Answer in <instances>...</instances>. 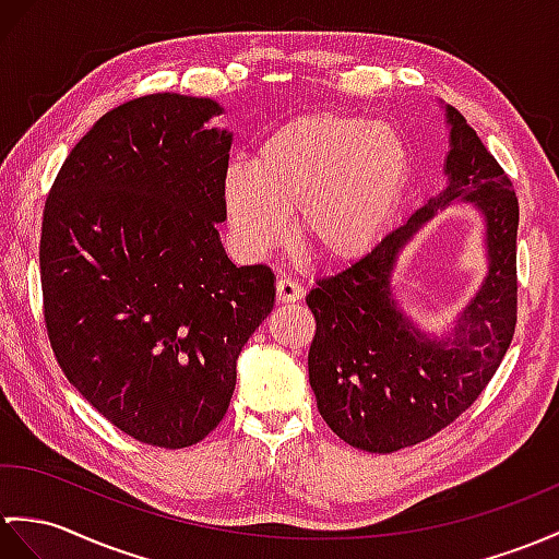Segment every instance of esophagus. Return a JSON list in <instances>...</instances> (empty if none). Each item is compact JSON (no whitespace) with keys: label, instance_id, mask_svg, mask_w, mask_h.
Listing matches in <instances>:
<instances>
[{"label":"esophagus","instance_id":"esophagus-1","mask_svg":"<svg viewBox=\"0 0 559 559\" xmlns=\"http://www.w3.org/2000/svg\"><path fill=\"white\" fill-rule=\"evenodd\" d=\"M305 297V288L297 281L288 278V276H281L276 281V300L278 302H297Z\"/></svg>","mask_w":559,"mask_h":559}]
</instances>
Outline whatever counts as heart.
I'll list each match as a JSON object with an SVG mask.
<instances>
[{"instance_id": "1", "label": "heart", "mask_w": 559, "mask_h": 559, "mask_svg": "<svg viewBox=\"0 0 559 559\" xmlns=\"http://www.w3.org/2000/svg\"><path fill=\"white\" fill-rule=\"evenodd\" d=\"M412 180V147L395 126L323 111L293 119L259 145L252 164L221 178L230 236L264 257L297 236L329 264L365 257L391 228Z\"/></svg>"}]
</instances>
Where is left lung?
I'll list each match as a JSON object with an SVG mask.
<instances>
[{
  "label": "left lung",
  "instance_id": "8db88e82",
  "mask_svg": "<svg viewBox=\"0 0 559 559\" xmlns=\"http://www.w3.org/2000/svg\"><path fill=\"white\" fill-rule=\"evenodd\" d=\"M448 186L355 264L319 278L307 295L317 319L309 383L331 431L367 452L417 445L474 405L508 353L516 323V226L512 180L464 116L445 104ZM452 201L485 216L489 274L443 336L421 332L399 309V250Z\"/></svg>",
  "mask_w": 559,
  "mask_h": 559
}]
</instances>
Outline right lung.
<instances>
[{
	"mask_svg": "<svg viewBox=\"0 0 559 559\" xmlns=\"http://www.w3.org/2000/svg\"><path fill=\"white\" fill-rule=\"evenodd\" d=\"M210 97L147 95L104 114L49 190L45 323L67 379L140 443L188 448L236 391V361L274 309V274L221 245L233 135Z\"/></svg>",
	"mask_w": 559,
	"mask_h": 559,
	"instance_id": "right-lung-1",
	"label": "right lung"
}]
</instances>
